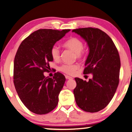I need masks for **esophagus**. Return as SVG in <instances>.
Here are the masks:
<instances>
[{
	"instance_id": "esophagus-1",
	"label": "esophagus",
	"mask_w": 132,
	"mask_h": 132,
	"mask_svg": "<svg viewBox=\"0 0 132 132\" xmlns=\"http://www.w3.org/2000/svg\"><path fill=\"white\" fill-rule=\"evenodd\" d=\"M66 78L67 79H73V78H72V77H69V76H68V75H66Z\"/></svg>"
}]
</instances>
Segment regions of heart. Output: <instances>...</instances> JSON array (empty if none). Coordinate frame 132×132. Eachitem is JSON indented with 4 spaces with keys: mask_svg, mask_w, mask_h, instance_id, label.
<instances>
[{
    "mask_svg": "<svg viewBox=\"0 0 132 132\" xmlns=\"http://www.w3.org/2000/svg\"><path fill=\"white\" fill-rule=\"evenodd\" d=\"M63 45L66 48L71 50L77 54L78 58H81L83 55L82 50L84 48V42L80 39L72 37L64 42ZM50 55L51 58L55 61L60 59V50L57 46L54 45L50 50ZM79 68L77 64H63L59 66V70L68 75H73Z\"/></svg>",
    "mask_w": 132,
    "mask_h": 132,
    "instance_id": "heart-1",
    "label": "heart"
}]
</instances>
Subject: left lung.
<instances>
[{"instance_id": "obj_1", "label": "left lung", "mask_w": 132, "mask_h": 132, "mask_svg": "<svg viewBox=\"0 0 132 132\" xmlns=\"http://www.w3.org/2000/svg\"><path fill=\"white\" fill-rule=\"evenodd\" d=\"M72 31L87 42L90 52L83 73L93 75V78L88 82L75 78L77 86L73 94L76 103L85 112H98L110 102L119 84V53L111 38L101 30L85 27Z\"/></svg>"}]
</instances>
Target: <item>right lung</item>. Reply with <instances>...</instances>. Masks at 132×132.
<instances>
[{
    "label": "right lung",
    "mask_w": 132,
    "mask_h": 132,
    "mask_svg": "<svg viewBox=\"0 0 132 132\" xmlns=\"http://www.w3.org/2000/svg\"><path fill=\"white\" fill-rule=\"evenodd\" d=\"M70 29H39L24 39L15 56L14 84L20 100L35 114L49 113L57 106L65 77L57 72L53 78L45 77L53 61L50 50Z\"/></svg>",
    "instance_id": "1"
}]
</instances>
